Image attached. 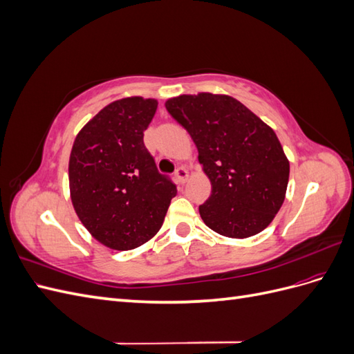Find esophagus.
<instances>
[{"label":"esophagus","instance_id":"esophagus-1","mask_svg":"<svg viewBox=\"0 0 354 354\" xmlns=\"http://www.w3.org/2000/svg\"><path fill=\"white\" fill-rule=\"evenodd\" d=\"M174 176H176L177 183H180V185L186 183V180H187V177H189V174H187V169H186L185 167H178V168L176 169Z\"/></svg>","mask_w":354,"mask_h":354}]
</instances>
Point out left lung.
I'll return each mask as SVG.
<instances>
[{"mask_svg":"<svg viewBox=\"0 0 354 354\" xmlns=\"http://www.w3.org/2000/svg\"><path fill=\"white\" fill-rule=\"evenodd\" d=\"M165 108L190 134L211 181V195L199 205L203 223L238 239L264 230L282 207L289 178L272 128L230 95H178Z\"/></svg>","mask_w":354,"mask_h":354,"instance_id":"left-lung-1","label":"left lung"}]
</instances>
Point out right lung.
<instances>
[{
  "mask_svg": "<svg viewBox=\"0 0 354 354\" xmlns=\"http://www.w3.org/2000/svg\"><path fill=\"white\" fill-rule=\"evenodd\" d=\"M156 108L153 99L116 100L73 142V208L93 236L112 250H133L152 239L177 195L173 180L159 173L143 142Z\"/></svg>",
  "mask_w": 354,
  "mask_h": 354,
  "instance_id": "1",
  "label": "right lung"
}]
</instances>
